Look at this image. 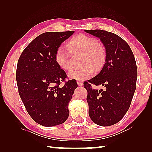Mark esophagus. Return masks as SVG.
<instances>
[{"label":"esophagus","instance_id":"esophagus-1","mask_svg":"<svg viewBox=\"0 0 152 152\" xmlns=\"http://www.w3.org/2000/svg\"><path fill=\"white\" fill-rule=\"evenodd\" d=\"M77 85L78 86H82L83 85V82H81V81H77Z\"/></svg>","mask_w":152,"mask_h":152}]
</instances>
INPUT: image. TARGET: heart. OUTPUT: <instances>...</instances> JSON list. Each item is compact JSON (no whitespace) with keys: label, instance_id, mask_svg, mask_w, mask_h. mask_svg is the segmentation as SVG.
<instances>
[{"label":"heart","instance_id":"b5f03b06","mask_svg":"<svg viewBox=\"0 0 152 152\" xmlns=\"http://www.w3.org/2000/svg\"><path fill=\"white\" fill-rule=\"evenodd\" d=\"M68 49L72 53H82L80 67L73 68L68 73L72 80L83 81L93 75L95 69H99L103 65L106 58V50L100 43L92 37L85 34H78L74 37L67 44ZM58 66L64 70H69L71 68L70 57L68 52L60 46L57 49L55 55Z\"/></svg>","mask_w":152,"mask_h":152}]
</instances>
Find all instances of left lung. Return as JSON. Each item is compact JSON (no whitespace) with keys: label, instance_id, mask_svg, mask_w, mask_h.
Wrapping results in <instances>:
<instances>
[{"label":"left lung","instance_id":"left-lung-1","mask_svg":"<svg viewBox=\"0 0 152 152\" xmlns=\"http://www.w3.org/2000/svg\"><path fill=\"white\" fill-rule=\"evenodd\" d=\"M100 39L106 49V59L101 71L84 83L87 90L88 114L93 122L107 126L121 120L129 109L136 88L138 72L129 45L121 37L102 30H85ZM102 85L104 90L92 88Z\"/></svg>","mask_w":152,"mask_h":152}]
</instances>
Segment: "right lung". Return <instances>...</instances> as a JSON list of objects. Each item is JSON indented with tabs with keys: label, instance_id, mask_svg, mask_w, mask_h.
Masks as SVG:
<instances>
[{
	"label": "right lung",
	"instance_id": "right-lung-1",
	"mask_svg": "<svg viewBox=\"0 0 152 152\" xmlns=\"http://www.w3.org/2000/svg\"><path fill=\"white\" fill-rule=\"evenodd\" d=\"M74 32L43 33L29 43L18 59V93L30 117L42 126L59 125L69 115L68 103L77 84L75 80H70L59 86L67 76L56 63L55 55Z\"/></svg>",
	"mask_w": 152,
	"mask_h": 152
}]
</instances>
